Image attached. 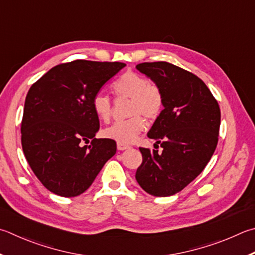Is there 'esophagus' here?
<instances>
[{"mask_svg":"<svg viewBox=\"0 0 255 255\" xmlns=\"http://www.w3.org/2000/svg\"><path fill=\"white\" fill-rule=\"evenodd\" d=\"M130 147L129 145H126V143H122V142H118L117 143V148L119 150H125V149H128V148Z\"/></svg>","mask_w":255,"mask_h":255,"instance_id":"esophagus-1","label":"esophagus"}]
</instances>
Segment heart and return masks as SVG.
<instances>
[{"label": "heart", "mask_w": 255, "mask_h": 255, "mask_svg": "<svg viewBox=\"0 0 255 255\" xmlns=\"http://www.w3.org/2000/svg\"><path fill=\"white\" fill-rule=\"evenodd\" d=\"M117 98H129L130 118L115 123L106 128L104 136L122 143H130L146 128V120L156 119L163 112L164 94L154 81H149L140 73L127 71L112 85ZM92 107L101 122L107 124L113 116L112 99L104 94H97L92 100Z\"/></svg>", "instance_id": "obj_1"}]
</instances>
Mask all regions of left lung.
<instances>
[{
    "mask_svg": "<svg viewBox=\"0 0 255 255\" xmlns=\"http://www.w3.org/2000/svg\"><path fill=\"white\" fill-rule=\"evenodd\" d=\"M158 85L164 110L147 136L163 150L139 147L142 161L136 179L143 191L158 197L174 195L205 168L219 141L221 110L203 80L165 61L136 66Z\"/></svg>",
    "mask_w": 255,
    "mask_h": 255,
    "instance_id": "8db88e82",
    "label": "left lung"
}]
</instances>
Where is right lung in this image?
<instances>
[{"label":"right lung","instance_id":"obj_1","mask_svg":"<svg viewBox=\"0 0 255 255\" xmlns=\"http://www.w3.org/2000/svg\"><path fill=\"white\" fill-rule=\"evenodd\" d=\"M125 66L89 60L60 63L27 91L22 149L34 175L50 192L63 197L80 195L116 154L114 139L95 138L99 118L92 100Z\"/></svg>","mask_w":255,"mask_h":255}]
</instances>
